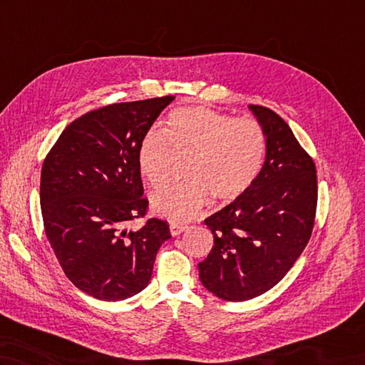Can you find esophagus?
I'll return each instance as SVG.
<instances>
[{
	"mask_svg": "<svg viewBox=\"0 0 365 365\" xmlns=\"http://www.w3.org/2000/svg\"><path fill=\"white\" fill-rule=\"evenodd\" d=\"M186 228H188V225H183V224H169V232H171L173 236H179L180 233H183Z\"/></svg>",
	"mask_w": 365,
	"mask_h": 365,
	"instance_id": "1",
	"label": "esophagus"
}]
</instances>
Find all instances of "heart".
Listing matches in <instances>:
<instances>
[{
    "mask_svg": "<svg viewBox=\"0 0 365 365\" xmlns=\"http://www.w3.org/2000/svg\"><path fill=\"white\" fill-rule=\"evenodd\" d=\"M171 149L191 154L185 175L150 197L152 208L169 221L183 222L207 205L210 196L233 202L257 182L266 154V133L255 118H233L207 107H180L168 118L165 133L150 129L138 144L137 162L150 185L166 177Z\"/></svg>",
    "mask_w": 365,
    "mask_h": 365,
    "instance_id": "b5f03b06",
    "label": "heart"
}]
</instances>
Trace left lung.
Returning <instances> with one entry per match:
<instances>
[{
  "label": "left lung",
  "instance_id": "left-lung-1",
  "mask_svg": "<svg viewBox=\"0 0 365 365\" xmlns=\"http://www.w3.org/2000/svg\"><path fill=\"white\" fill-rule=\"evenodd\" d=\"M266 133V160L252 188L205 219L213 249L199 262L202 284L219 299L245 302L267 292L307 247L317 210L311 155L274 110L250 106Z\"/></svg>",
  "mask_w": 365,
  "mask_h": 365
}]
</instances>
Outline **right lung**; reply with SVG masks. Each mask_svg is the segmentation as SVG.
<instances>
[{
  "label": "right lung",
  "instance_id": "add662e5",
  "mask_svg": "<svg viewBox=\"0 0 365 365\" xmlns=\"http://www.w3.org/2000/svg\"><path fill=\"white\" fill-rule=\"evenodd\" d=\"M174 96L104 106L66 125L41 166L40 205L46 238L65 275L107 302L148 286L169 225L150 217L143 197L138 144Z\"/></svg>",
  "mask_w": 365,
  "mask_h": 365
}]
</instances>
